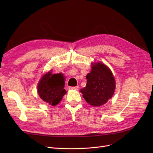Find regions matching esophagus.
Wrapping results in <instances>:
<instances>
[{"instance_id": "34e87169", "label": "esophagus", "mask_w": 153, "mask_h": 153, "mask_svg": "<svg viewBox=\"0 0 153 153\" xmlns=\"http://www.w3.org/2000/svg\"><path fill=\"white\" fill-rule=\"evenodd\" d=\"M78 86H75V87H69V89H71V90H76V91H77L78 89Z\"/></svg>"}]
</instances>
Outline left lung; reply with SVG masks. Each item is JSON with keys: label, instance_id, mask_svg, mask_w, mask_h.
I'll list each match as a JSON object with an SVG mask.
<instances>
[{"label": "left lung", "instance_id": "obj_1", "mask_svg": "<svg viewBox=\"0 0 153 153\" xmlns=\"http://www.w3.org/2000/svg\"><path fill=\"white\" fill-rule=\"evenodd\" d=\"M86 78V86L80 91L89 105L100 106L112 98L115 89V81L107 66L102 62L92 63L91 71L87 74Z\"/></svg>", "mask_w": 153, "mask_h": 153}]
</instances>
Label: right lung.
<instances>
[{
	"label": "right lung",
	"mask_w": 153,
	"mask_h": 153,
	"mask_svg": "<svg viewBox=\"0 0 153 153\" xmlns=\"http://www.w3.org/2000/svg\"><path fill=\"white\" fill-rule=\"evenodd\" d=\"M65 82L62 73L52 74V70L41 77L38 85V92L41 100L50 105L55 106L62 100L66 93L64 89Z\"/></svg>",
	"instance_id": "1"
}]
</instances>
